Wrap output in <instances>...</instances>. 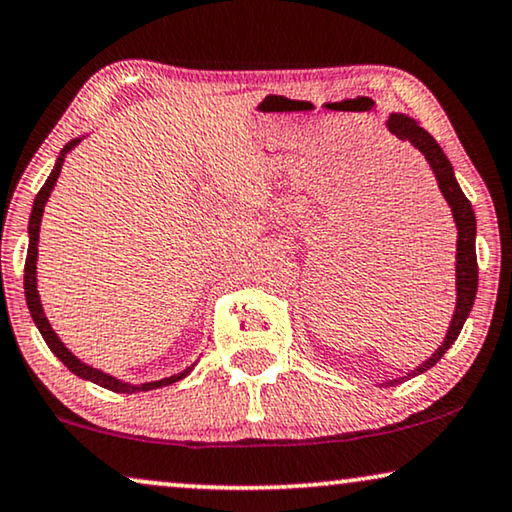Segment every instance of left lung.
Masks as SVG:
<instances>
[{
    "label": "left lung",
    "mask_w": 512,
    "mask_h": 512,
    "mask_svg": "<svg viewBox=\"0 0 512 512\" xmlns=\"http://www.w3.org/2000/svg\"><path fill=\"white\" fill-rule=\"evenodd\" d=\"M389 130L394 132L398 139L403 142H410L415 149L424 153V158L429 160L433 174L438 179V188L443 193V198L447 200V205L452 209L454 223H457V310H454L450 331L445 335V342L438 347V352L431 356L429 361L422 363L417 370L408 373V377H415L424 370H429L431 366L443 359V354L454 345V340L459 338L461 328H464L468 312L475 303V293H478V258H475V212L471 207V202L461 191L457 179H454L452 165L447 156L440 149L436 139H433L429 132L424 128H419L417 121L403 116V114H391L389 116ZM408 377H401V380H408ZM401 380L389 382L391 387L398 384Z\"/></svg>",
    "instance_id": "1"
}]
</instances>
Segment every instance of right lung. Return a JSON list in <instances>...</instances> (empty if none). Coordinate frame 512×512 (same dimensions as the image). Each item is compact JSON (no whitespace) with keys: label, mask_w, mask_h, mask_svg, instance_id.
<instances>
[{"label":"right lung","mask_w":512,"mask_h":512,"mask_svg":"<svg viewBox=\"0 0 512 512\" xmlns=\"http://www.w3.org/2000/svg\"><path fill=\"white\" fill-rule=\"evenodd\" d=\"M81 139H72L65 149L60 151L58 156V163H55L51 177L46 179V184L41 186V191L37 193V198H34V205H32V216H30V247H27V258H25V300H27V307H30V314L34 319V324H37L39 333L44 335L46 345L51 347V352L58 356V359L65 363V366L72 370L74 375L83 377V380H90L95 384H100V387L109 389V391H118V394H135V391H149V389H158V387H167V384H174L179 380H184V377L191 373V368L181 370V373L172 375V377H163V380L158 382H146V384H128V382H121L116 380V377H111L107 373H102V370L97 368H90L86 363H81L76 356L69 352V349L62 345L58 335L53 333L51 324H48V319L44 317V310H41V303H39V291H37V244H39V226H41V214H44V207L48 202V195H51L55 181L60 177V170H62V163H65V156L67 151H72L76 144H79Z\"/></svg>","instance_id":"obj_1"}]
</instances>
